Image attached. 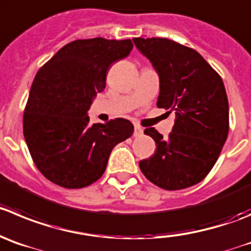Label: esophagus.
Wrapping results in <instances>:
<instances>
[{
	"mask_svg": "<svg viewBox=\"0 0 251 251\" xmlns=\"http://www.w3.org/2000/svg\"><path fill=\"white\" fill-rule=\"evenodd\" d=\"M144 135V128L140 127L139 125H135V128H133V136H142Z\"/></svg>",
	"mask_w": 251,
	"mask_h": 251,
	"instance_id": "obj_1",
	"label": "esophagus"
}]
</instances>
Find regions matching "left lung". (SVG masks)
I'll return each instance as SVG.
<instances>
[{
    "mask_svg": "<svg viewBox=\"0 0 251 251\" xmlns=\"http://www.w3.org/2000/svg\"><path fill=\"white\" fill-rule=\"evenodd\" d=\"M160 76L157 106L176 111L167 139L149 127L156 152L140 161L146 178L167 191L188 188L210 172L229 132V105L221 75L194 49L167 38H133Z\"/></svg>",
    "mask_w": 251,
    "mask_h": 251,
    "instance_id": "obj_1",
    "label": "left lung"
}]
</instances>
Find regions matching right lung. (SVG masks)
<instances>
[{
  "label": "right lung",
  "mask_w": 251,
  "mask_h": 251,
  "mask_svg": "<svg viewBox=\"0 0 251 251\" xmlns=\"http://www.w3.org/2000/svg\"><path fill=\"white\" fill-rule=\"evenodd\" d=\"M131 39L70 42L37 73L23 114V135L42 175L64 188L97 182L112 149L132 135L133 125L118 118L89 121L88 110L106 86L112 63L130 54Z\"/></svg>",
  "instance_id": "add662e5"
}]
</instances>
